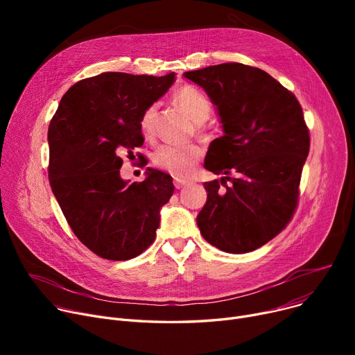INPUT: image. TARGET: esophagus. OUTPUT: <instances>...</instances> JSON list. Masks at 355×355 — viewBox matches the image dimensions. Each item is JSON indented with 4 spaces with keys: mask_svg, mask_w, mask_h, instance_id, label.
Wrapping results in <instances>:
<instances>
[{
    "mask_svg": "<svg viewBox=\"0 0 355 355\" xmlns=\"http://www.w3.org/2000/svg\"><path fill=\"white\" fill-rule=\"evenodd\" d=\"M190 184V181L189 180H184V178H174V185H175V189H182V187H185V185H189Z\"/></svg>",
    "mask_w": 355,
    "mask_h": 355,
    "instance_id": "1",
    "label": "esophagus"
}]
</instances>
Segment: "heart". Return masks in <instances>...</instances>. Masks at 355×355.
Wrapping results in <instances>:
<instances>
[{
  "mask_svg": "<svg viewBox=\"0 0 355 355\" xmlns=\"http://www.w3.org/2000/svg\"><path fill=\"white\" fill-rule=\"evenodd\" d=\"M174 102L187 114L196 123L206 121L211 112V103L201 90L185 85L174 93ZM157 109L149 106L141 118V132L149 138L154 135V121ZM201 155V148L197 144L185 145H162L153 155V161L159 170L170 173L174 177H187Z\"/></svg>",
  "mask_w": 355,
  "mask_h": 355,
  "instance_id": "b5f03b06",
  "label": "heart"
}]
</instances>
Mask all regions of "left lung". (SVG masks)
Returning <instances> with one entry per match:
<instances>
[{
	"label": "left lung",
	"mask_w": 355,
	"mask_h": 355,
	"mask_svg": "<svg viewBox=\"0 0 355 355\" xmlns=\"http://www.w3.org/2000/svg\"><path fill=\"white\" fill-rule=\"evenodd\" d=\"M184 78L206 90L223 128L204 168L226 177L204 182L207 201L197 226L223 252H252L281 233L296 209L309 153L302 107L269 73L241 63L185 71Z\"/></svg>",
	"instance_id": "1"
}]
</instances>
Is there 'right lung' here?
Here are the masks:
<instances>
[{
	"mask_svg": "<svg viewBox=\"0 0 355 355\" xmlns=\"http://www.w3.org/2000/svg\"><path fill=\"white\" fill-rule=\"evenodd\" d=\"M175 80L106 71L74 83L49 125L51 191L82 243L109 260H129L155 239L171 175L146 168L142 182L121 178V154L144 144L141 118Z\"/></svg>",
	"mask_w": 355,
	"mask_h": 355,
	"instance_id": "right-lung-1",
	"label": "right lung"
}]
</instances>
